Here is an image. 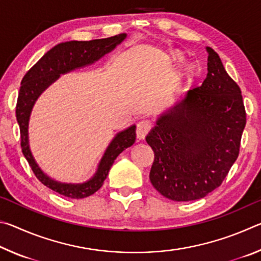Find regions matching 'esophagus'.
Wrapping results in <instances>:
<instances>
[{"label":"esophagus","instance_id":"esophagus-1","mask_svg":"<svg viewBox=\"0 0 261 261\" xmlns=\"http://www.w3.org/2000/svg\"><path fill=\"white\" fill-rule=\"evenodd\" d=\"M152 129V123L149 121H140L138 124H137V130H136V135L137 138L139 140H144L145 137L147 136V134Z\"/></svg>","mask_w":261,"mask_h":261}]
</instances>
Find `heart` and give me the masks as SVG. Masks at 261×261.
Instances as JSON below:
<instances>
[{"label":"heart","instance_id":"1","mask_svg":"<svg viewBox=\"0 0 261 261\" xmlns=\"http://www.w3.org/2000/svg\"><path fill=\"white\" fill-rule=\"evenodd\" d=\"M182 59H183V56L180 55V54H178V53H171V54L169 55V60H170L171 62H174V63H177V62H179ZM189 71H190L189 68L183 69L182 71H178V73H177V76H176V78H177L178 81H180V78L184 77L185 74H187V72H189Z\"/></svg>","mask_w":261,"mask_h":261}]
</instances>
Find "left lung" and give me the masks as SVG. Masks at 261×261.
<instances>
[{
  "label": "left lung",
  "mask_w": 261,
  "mask_h": 261,
  "mask_svg": "<svg viewBox=\"0 0 261 261\" xmlns=\"http://www.w3.org/2000/svg\"><path fill=\"white\" fill-rule=\"evenodd\" d=\"M207 76L159 115L146 136L154 152L149 179L174 201L204 198L219 188L240 153L246 114L240 86L206 47Z\"/></svg>",
  "instance_id": "1"
}]
</instances>
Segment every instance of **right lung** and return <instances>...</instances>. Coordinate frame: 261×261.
Here are the masks:
<instances>
[{
    "instance_id": "right-lung-1",
    "label": "right lung",
    "mask_w": 261,
    "mask_h": 261,
    "mask_svg": "<svg viewBox=\"0 0 261 261\" xmlns=\"http://www.w3.org/2000/svg\"><path fill=\"white\" fill-rule=\"evenodd\" d=\"M125 38L126 34L121 33L110 38L96 39L91 41L73 40L61 42L47 51L29 70L21 81L16 107V117L20 129L21 151L37 178L47 188L62 196L72 199H82L98 191L102 187L105 179L107 178L115 159L125 148L134 145L136 140V125H131L116 134L108 147L106 148L95 174L90 179L84 183H62L43 173L31 152L29 122L35 101L53 83L61 77V74L69 73L76 69L95 63L106 54L114 50Z\"/></svg>"
}]
</instances>
